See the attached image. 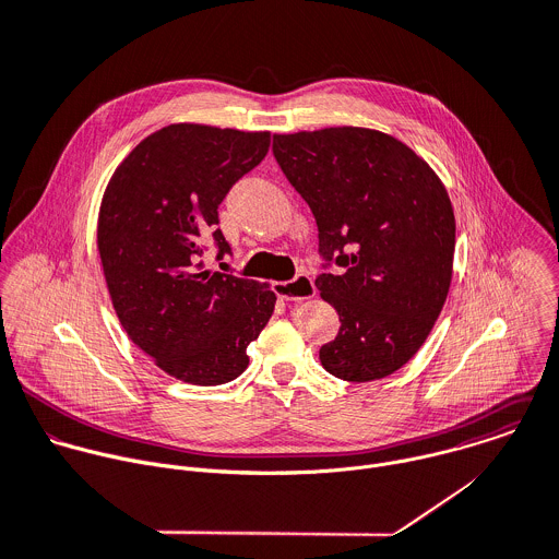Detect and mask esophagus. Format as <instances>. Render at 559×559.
<instances>
[{"label": "esophagus", "mask_w": 559, "mask_h": 559, "mask_svg": "<svg viewBox=\"0 0 559 559\" xmlns=\"http://www.w3.org/2000/svg\"><path fill=\"white\" fill-rule=\"evenodd\" d=\"M274 292L281 300H309L316 296V285L307 274H298L294 281L274 283Z\"/></svg>", "instance_id": "obj_1"}]
</instances>
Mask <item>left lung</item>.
I'll list each match as a JSON object with an SVG mask.
<instances>
[{"label":"left lung","mask_w":559,"mask_h":559,"mask_svg":"<svg viewBox=\"0 0 559 559\" xmlns=\"http://www.w3.org/2000/svg\"><path fill=\"white\" fill-rule=\"evenodd\" d=\"M274 156L311 206L320 252L344 267L316 278L342 326L320 348L337 379L401 370L451 289L455 213L433 167L401 139L359 126L274 134Z\"/></svg>","instance_id":"8db88e82"}]
</instances>
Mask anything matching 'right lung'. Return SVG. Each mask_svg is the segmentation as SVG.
Here are the masks:
<instances>
[{"label": "right lung", "mask_w": 559, "mask_h": 559, "mask_svg": "<svg viewBox=\"0 0 559 559\" xmlns=\"http://www.w3.org/2000/svg\"><path fill=\"white\" fill-rule=\"evenodd\" d=\"M270 150V132L169 123L112 171L97 215V252L126 335L167 374L222 385L248 368L246 348L274 313L270 283L204 270V237L219 257L217 206Z\"/></svg>", "instance_id": "1"}]
</instances>
